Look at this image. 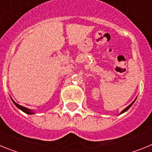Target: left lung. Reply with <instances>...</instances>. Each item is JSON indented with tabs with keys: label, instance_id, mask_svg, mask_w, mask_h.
Listing matches in <instances>:
<instances>
[{
	"label": "left lung",
	"instance_id": "8db88e82",
	"mask_svg": "<svg viewBox=\"0 0 152 152\" xmlns=\"http://www.w3.org/2000/svg\"><path fill=\"white\" fill-rule=\"evenodd\" d=\"M134 102H135V100H134V101H133V102H132V103H131V104H129V106H128V107H126V108H125V109H124V110H123V111H122V112H121V113H120V114L123 113H125V112H126V111H127V110H128L129 109V108H130V107H132V104H133V103H134Z\"/></svg>",
	"mask_w": 152,
	"mask_h": 152
}]
</instances>
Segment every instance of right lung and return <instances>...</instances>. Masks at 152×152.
Here are the masks:
<instances>
[{"label": "right lung", "instance_id": "obj_1", "mask_svg": "<svg viewBox=\"0 0 152 152\" xmlns=\"http://www.w3.org/2000/svg\"><path fill=\"white\" fill-rule=\"evenodd\" d=\"M12 101H13V103H14V104H15V105H16V107H18V108L20 109V110H22L23 112L26 113V114H29V115H32V114H34V112H33V110H29V109H28V108H26V107H23V106L19 105V104H17V103H16V102L14 101V100H13V99H12Z\"/></svg>", "mask_w": 152, "mask_h": 152}]
</instances>
